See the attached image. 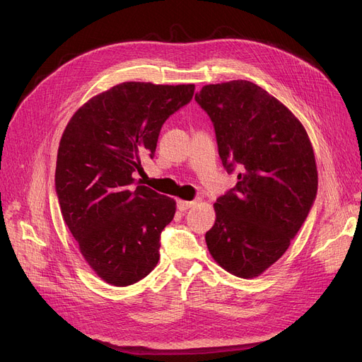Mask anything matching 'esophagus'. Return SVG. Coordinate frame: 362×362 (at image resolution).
<instances>
[{"label":"esophagus","mask_w":362,"mask_h":362,"mask_svg":"<svg viewBox=\"0 0 362 362\" xmlns=\"http://www.w3.org/2000/svg\"><path fill=\"white\" fill-rule=\"evenodd\" d=\"M194 204H195L194 201H182V199H179L177 201V210L179 211H186L187 208H191Z\"/></svg>","instance_id":"obj_1"}]
</instances>
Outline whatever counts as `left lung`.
<instances>
[{"instance_id": "8db88e82", "label": "left lung", "mask_w": 362, "mask_h": 362, "mask_svg": "<svg viewBox=\"0 0 362 362\" xmlns=\"http://www.w3.org/2000/svg\"><path fill=\"white\" fill-rule=\"evenodd\" d=\"M195 101L213 122L226 171L238 173L214 204L206 246L226 272L257 277L286 252L314 205L311 142L293 114L252 82L206 85Z\"/></svg>"}]
</instances>
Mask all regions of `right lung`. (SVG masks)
<instances>
[{
  "label": "right lung",
  "instance_id": "add662e5",
  "mask_svg": "<svg viewBox=\"0 0 362 362\" xmlns=\"http://www.w3.org/2000/svg\"><path fill=\"white\" fill-rule=\"evenodd\" d=\"M194 90L124 82L90 98L63 133L55 167L60 210L90 269L112 286L142 280L160 259L176 202L135 187L133 173L142 171V158H154L163 124Z\"/></svg>",
  "mask_w": 362,
  "mask_h": 362
}]
</instances>
